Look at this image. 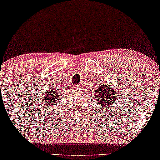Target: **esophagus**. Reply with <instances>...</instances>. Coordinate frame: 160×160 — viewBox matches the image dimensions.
Masks as SVG:
<instances>
[{"label":"esophagus","instance_id":"34e87169","mask_svg":"<svg viewBox=\"0 0 160 160\" xmlns=\"http://www.w3.org/2000/svg\"><path fill=\"white\" fill-rule=\"evenodd\" d=\"M76 88H77V87H76Z\"/></svg>","mask_w":160,"mask_h":160}]
</instances>
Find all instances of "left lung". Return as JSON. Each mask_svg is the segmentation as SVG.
Here are the masks:
<instances>
[{"mask_svg": "<svg viewBox=\"0 0 160 160\" xmlns=\"http://www.w3.org/2000/svg\"><path fill=\"white\" fill-rule=\"evenodd\" d=\"M94 94L97 105L102 108L112 106L114 102H115L118 97L116 91L110 86L106 85V83L99 85L95 91Z\"/></svg>", "mask_w": 160, "mask_h": 160, "instance_id": "left-lung-1", "label": "left lung"}]
</instances>
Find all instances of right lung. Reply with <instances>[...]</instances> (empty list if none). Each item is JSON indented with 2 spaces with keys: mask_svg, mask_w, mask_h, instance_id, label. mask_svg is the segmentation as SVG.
Segmentation results:
<instances>
[{
  "mask_svg": "<svg viewBox=\"0 0 160 160\" xmlns=\"http://www.w3.org/2000/svg\"><path fill=\"white\" fill-rule=\"evenodd\" d=\"M58 94L59 92L57 90H54L53 87H49L46 93L42 94V99H45V102H46L45 104L48 105V106L52 107L58 103V100L59 99Z\"/></svg>",
  "mask_w": 160,
  "mask_h": 160,
  "instance_id": "add662e5",
  "label": "right lung"
}]
</instances>
